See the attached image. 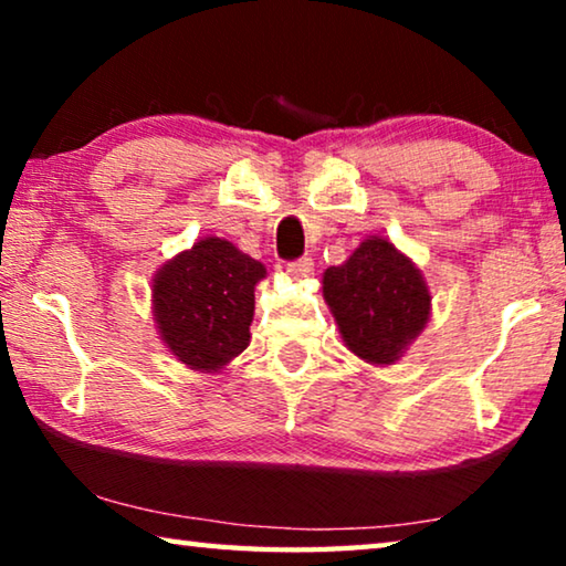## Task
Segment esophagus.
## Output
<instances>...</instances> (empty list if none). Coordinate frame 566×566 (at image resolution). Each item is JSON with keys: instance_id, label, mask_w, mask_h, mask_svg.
<instances>
[{"instance_id": "esophagus-1", "label": "esophagus", "mask_w": 566, "mask_h": 566, "mask_svg": "<svg viewBox=\"0 0 566 566\" xmlns=\"http://www.w3.org/2000/svg\"><path fill=\"white\" fill-rule=\"evenodd\" d=\"M285 270H289L293 277H312L314 275V260L312 258L291 260L289 265H285Z\"/></svg>"}]
</instances>
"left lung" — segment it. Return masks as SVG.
I'll list each match as a JSON object with an SVG mask.
<instances>
[{"label": "left lung", "mask_w": 566, "mask_h": 566, "mask_svg": "<svg viewBox=\"0 0 566 566\" xmlns=\"http://www.w3.org/2000/svg\"><path fill=\"white\" fill-rule=\"evenodd\" d=\"M324 298L347 347L368 363L399 360L430 316L420 270L386 239H366L345 265L324 273Z\"/></svg>", "instance_id": "left-lung-1"}]
</instances>
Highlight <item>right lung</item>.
<instances>
[{
    "label": "right lung",
    "instance_id": "add662e5",
    "mask_svg": "<svg viewBox=\"0 0 566 566\" xmlns=\"http://www.w3.org/2000/svg\"><path fill=\"white\" fill-rule=\"evenodd\" d=\"M265 268L231 242L208 237L154 277V316L185 366L216 370L250 345L254 285Z\"/></svg>",
    "mask_w": 566,
    "mask_h": 566
}]
</instances>
